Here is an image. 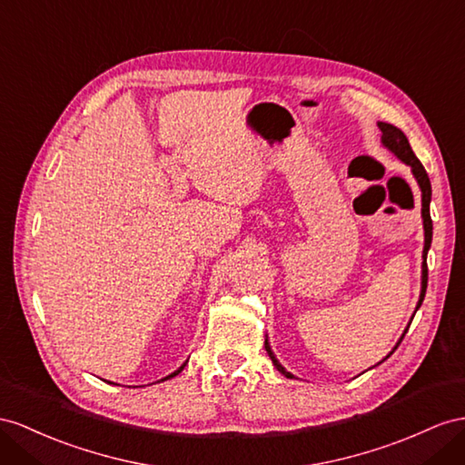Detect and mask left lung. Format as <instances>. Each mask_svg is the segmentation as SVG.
Masks as SVG:
<instances>
[{"label": "left lung", "instance_id": "left-lung-1", "mask_svg": "<svg viewBox=\"0 0 465 465\" xmlns=\"http://www.w3.org/2000/svg\"><path fill=\"white\" fill-rule=\"evenodd\" d=\"M377 125H379V129H381V134H383V135H381V143H383V145H385L392 154H395L397 159H401L404 164L411 166V171H412V174H414V178H416V183H419V186H420V193H422V225H424V249H422V259H424V261H422V289H420V299H419V304H416V311H419L422 301H424L426 284H428L426 255H428V249H430V243H432V218H430L432 186H430V178H428L422 163H420L419 159H416V154L412 153L411 143H409L407 135H404L399 127L391 125V124H383V122H379ZM404 334H407V331H404ZM404 334L401 336L399 343L402 341ZM399 343H397V346H399ZM397 346L392 348V351L397 350ZM265 350H267V353H269V357H271L272 365L277 367V371H281L284 377L292 379V373H289L287 369H284V367L279 363L275 353L271 351V346H269L267 340H265ZM392 351H391V353H392ZM391 353H389V355H391ZM389 355H387V357H389ZM387 357H385V360H387Z\"/></svg>", "mask_w": 465, "mask_h": 465}]
</instances>
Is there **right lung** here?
Listing matches in <instances>:
<instances>
[{"label": "right lung", "instance_id": "1", "mask_svg": "<svg viewBox=\"0 0 465 465\" xmlns=\"http://www.w3.org/2000/svg\"><path fill=\"white\" fill-rule=\"evenodd\" d=\"M184 365H186V363H184ZM184 365H181V367H178V369H176V371H174V373H171V375H169V377H164V379H161V381H166V379H171V377H174V375H178V373H181V371H183V369H184Z\"/></svg>", "mask_w": 465, "mask_h": 465}]
</instances>
